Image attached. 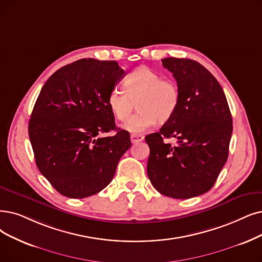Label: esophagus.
<instances>
[{"label": "esophagus", "mask_w": 262, "mask_h": 262, "mask_svg": "<svg viewBox=\"0 0 262 262\" xmlns=\"http://www.w3.org/2000/svg\"><path fill=\"white\" fill-rule=\"evenodd\" d=\"M144 140V135L142 134H131V142L133 144H137Z\"/></svg>", "instance_id": "34e87169"}]
</instances>
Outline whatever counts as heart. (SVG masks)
Listing matches in <instances>:
<instances>
[{"instance_id":"heart-1","label":"heart","mask_w":262,"mask_h":262,"mask_svg":"<svg viewBox=\"0 0 262 262\" xmlns=\"http://www.w3.org/2000/svg\"><path fill=\"white\" fill-rule=\"evenodd\" d=\"M124 89L114 87L108 95V106L120 121L128 118L137 102L139 111L122 124L130 133L139 134L150 129L157 120L169 121L177 111L181 93L177 83L147 67H140L125 77Z\"/></svg>"}]
</instances>
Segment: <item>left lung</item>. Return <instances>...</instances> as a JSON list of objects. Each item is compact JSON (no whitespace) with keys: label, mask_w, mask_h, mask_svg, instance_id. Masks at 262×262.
Here are the masks:
<instances>
[{"label":"left lung","mask_w":262,"mask_h":262,"mask_svg":"<svg viewBox=\"0 0 262 262\" xmlns=\"http://www.w3.org/2000/svg\"><path fill=\"white\" fill-rule=\"evenodd\" d=\"M180 88L174 116L159 132L145 138L150 152L147 174L161 194L190 199L214 186L225 165L232 134V117L225 92L212 73L190 59L165 58ZM175 137L178 145L163 138Z\"/></svg>","instance_id":"1"}]
</instances>
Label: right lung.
I'll list each match as a JSON object with an SVG mask.
<instances>
[{
    "instance_id": "add662e5",
    "label": "right lung",
    "mask_w": 262,
    "mask_h": 262,
    "mask_svg": "<svg viewBox=\"0 0 262 262\" xmlns=\"http://www.w3.org/2000/svg\"><path fill=\"white\" fill-rule=\"evenodd\" d=\"M123 76L116 61L81 59L59 69L41 88L29 138L39 172L59 193L81 199L100 192L131 147L107 101ZM111 129L117 134L99 137Z\"/></svg>"
}]
</instances>
